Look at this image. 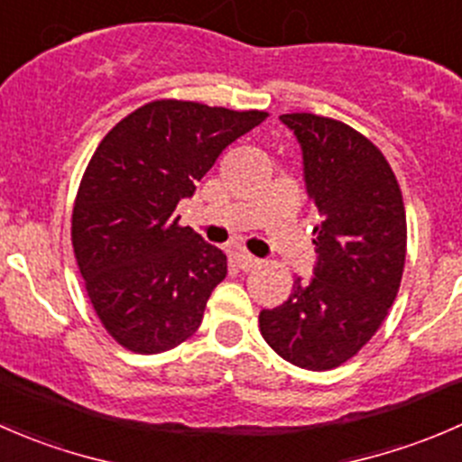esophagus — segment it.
Listing matches in <instances>:
<instances>
[{"mask_svg":"<svg viewBox=\"0 0 462 462\" xmlns=\"http://www.w3.org/2000/svg\"><path fill=\"white\" fill-rule=\"evenodd\" d=\"M236 264L242 269V272H249V269L258 267L260 260L254 258L251 254H236Z\"/></svg>","mask_w":462,"mask_h":462,"instance_id":"esophagus-1","label":"esophagus"}]
</instances>
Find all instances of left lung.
I'll use <instances>...</instances> for the list:
<instances>
[{"label":"left lung","instance_id":"8db88e82","mask_svg":"<svg viewBox=\"0 0 462 462\" xmlns=\"http://www.w3.org/2000/svg\"><path fill=\"white\" fill-rule=\"evenodd\" d=\"M303 154L317 208L314 278H296L290 299L260 312L264 341L285 362L330 371L375 335L400 290L406 216L384 154L335 118L282 114Z\"/></svg>","mask_w":462,"mask_h":462}]
</instances>
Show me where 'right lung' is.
Segmentation results:
<instances>
[{
  "label": "right lung",
  "mask_w": 462,
  "mask_h": 462,
  "mask_svg": "<svg viewBox=\"0 0 462 462\" xmlns=\"http://www.w3.org/2000/svg\"><path fill=\"white\" fill-rule=\"evenodd\" d=\"M267 118L154 100L107 132L78 189L71 242L105 330L132 353L189 339L226 276V255L175 213L222 152Z\"/></svg>",
  "instance_id": "1"
}]
</instances>
